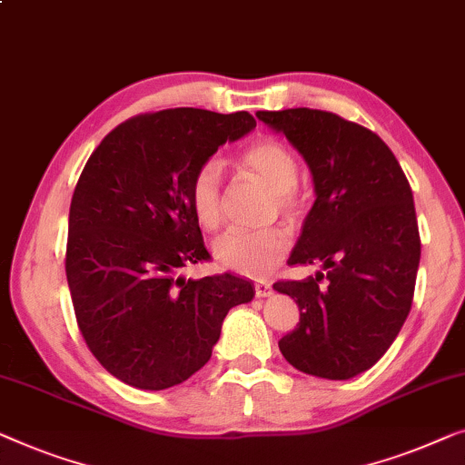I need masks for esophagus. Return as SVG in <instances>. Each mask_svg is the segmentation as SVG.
<instances>
[{"mask_svg": "<svg viewBox=\"0 0 465 465\" xmlns=\"http://www.w3.org/2000/svg\"><path fill=\"white\" fill-rule=\"evenodd\" d=\"M255 295H258V298H271V295H272L271 282H266V281L255 282Z\"/></svg>", "mask_w": 465, "mask_h": 465, "instance_id": "34e87169", "label": "esophagus"}]
</instances>
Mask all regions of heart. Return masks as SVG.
I'll use <instances>...</instances> for the list:
<instances>
[{"instance_id": "b5f03b06", "label": "heart", "mask_w": 465, "mask_h": 465, "mask_svg": "<svg viewBox=\"0 0 465 465\" xmlns=\"http://www.w3.org/2000/svg\"><path fill=\"white\" fill-rule=\"evenodd\" d=\"M241 165L277 193L281 212L293 218L300 212V197L295 191L300 167L298 159L279 140H260L243 153ZM188 199L197 222L207 231L222 222V165L216 159L197 167L188 188ZM289 249V237L281 228L266 231H228L213 243V258L224 271L243 277H266L281 264Z\"/></svg>"}]
</instances>
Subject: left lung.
<instances>
[{
	"mask_svg": "<svg viewBox=\"0 0 465 465\" xmlns=\"http://www.w3.org/2000/svg\"><path fill=\"white\" fill-rule=\"evenodd\" d=\"M255 117L304 157L316 194L289 264L319 271L274 282L300 308L279 348L302 373L350 380L386 354L411 311L421 255L411 186L386 143L359 124L314 109Z\"/></svg>",
	"mask_w": 465,
	"mask_h": 465,
	"instance_id": "1",
	"label": "left lung"
}]
</instances>
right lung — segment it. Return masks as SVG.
I'll use <instances>...</instances> for the list:
<instances>
[{
  "mask_svg": "<svg viewBox=\"0 0 465 465\" xmlns=\"http://www.w3.org/2000/svg\"><path fill=\"white\" fill-rule=\"evenodd\" d=\"M253 127L245 111H159L117 125L87 159L71 199L66 281L87 348L127 386L191 378L228 311L253 300L252 282L232 274H180L210 258L188 199L194 172Z\"/></svg>",
  "mask_w": 465,
  "mask_h": 465,
  "instance_id": "1",
  "label": "right lung"
}]
</instances>
